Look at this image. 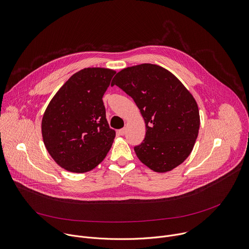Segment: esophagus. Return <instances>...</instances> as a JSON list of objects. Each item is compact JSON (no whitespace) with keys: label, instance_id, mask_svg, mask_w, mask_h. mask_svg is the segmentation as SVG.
Instances as JSON below:
<instances>
[{"label":"esophagus","instance_id":"obj_1","mask_svg":"<svg viewBox=\"0 0 249 249\" xmlns=\"http://www.w3.org/2000/svg\"><path fill=\"white\" fill-rule=\"evenodd\" d=\"M125 133H126V128H122V129L118 130V134L121 135V136H123Z\"/></svg>","mask_w":249,"mask_h":249}]
</instances>
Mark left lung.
Wrapping results in <instances>:
<instances>
[{
  "label": "left lung",
  "mask_w": 249,
  "mask_h": 249,
  "mask_svg": "<svg viewBox=\"0 0 249 249\" xmlns=\"http://www.w3.org/2000/svg\"><path fill=\"white\" fill-rule=\"evenodd\" d=\"M117 86L137 104L146 124V136L134 151L156 172L181 164L193 150L200 127L196 100L182 83L166 69L141 64L120 71Z\"/></svg>",
  "instance_id": "left-lung-1"
}]
</instances>
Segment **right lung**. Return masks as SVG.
Wrapping results in <instances>:
<instances>
[{"instance_id": "add662e5", "label": "right lung", "mask_w": 249, "mask_h": 249, "mask_svg": "<svg viewBox=\"0 0 249 249\" xmlns=\"http://www.w3.org/2000/svg\"><path fill=\"white\" fill-rule=\"evenodd\" d=\"M115 71L86 68L71 77L49 102L41 131L46 150L58 165L83 173L109 152L115 131L106 120L102 96Z\"/></svg>"}]
</instances>
